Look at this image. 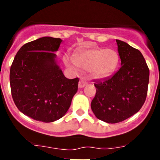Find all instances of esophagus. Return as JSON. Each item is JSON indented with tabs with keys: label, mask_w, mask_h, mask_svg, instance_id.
<instances>
[{
	"label": "esophagus",
	"mask_w": 160,
	"mask_h": 160,
	"mask_svg": "<svg viewBox=\"0 0 160 160\" xmlns=\"http://www.w3.org/2000/svg\"><path fill=\"white\" fill-rule=\"evenodd\" d=\"M86 84H87V80L86 78H81L80 80V82H79V88H82L84 87Z\"/></svg>",
	"instance_id": "34e87169"
}]
</instances>
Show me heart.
Instances as JSON below:
<instances>
[{"mask_svg":"<svg viewBox=\"0 0 160 160\" xmlns=\"http://www.w3.org/2000/svg\"><path fill=\"white\" fill-rule=\"evenodd\" d=\"M120 61L119 55L111 49L90 48L77 53L74 58L75 63L68 57H65V62L68 67L74 64L82 69L89 70L95 78H105L113 74Z\"/></svg>","mask_w":160,"mask_h":160,"instance_id":"heart-1","label":"heart"}]
</instances>
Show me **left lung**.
<instances>
[{
	"label": "left lung",
	"instance_id": "1",
	"mask_svg": "<svg viewBox=\"0 0 160 160\" xmlns=\"http://www.w3.org/2000/svg\"><path fill=\"white\" fill-rule=\"evenodd\" d=\"M121 67L116 74L94 83L91 108L98 120L117 123L136 113L148 94L150 71L138 49L117 40Z\"/></svg>",
	"mask_w": 160,
	"mask_h": 160
}]
</instances>
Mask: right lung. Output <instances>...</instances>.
I'll return each mask as SVG.
<instances>
[{
  "mask_svg": "<svg viewBox=\"0 0 160 160\" xmlns=\"http://www.w3.org/2000/svg\"><path fill=\"white\" fill-rule=\"evenodd\" d=\"M62 40L43 37L24 44L10 67L14 103L22 113L43 122L62 118L78 92L79 78L68 79L56 61Z\"/></svg>",
  "mask_w": 160,
  "mask_h": 160,
  "instance_id": "right-lung-1",
  "label": "right lung"
}]
</instances>
